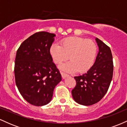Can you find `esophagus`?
Segmentation results:
<instances>
[{"label": "esophagus", "mask_w": 127, "mask_h": 127, "mask_svg": "<svg viewBox=\"0 0 127 127\" xmlns=\"http://www.w3.org/2000/svg\"><path fill=\"white\" fill-rule=\"evenodd\" d=\"M61 75H62L63 79H65V78H66L67 77L69 76V75H67V74L64 73H63V72H61Z\"/></svg>", "instance_id": "esophagus-1"}]
</instances>
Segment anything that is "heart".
Instances as JSON below:
<instances>
[{
	"mask_svg": "<svg viewBox=\"0 0 127 127\" xmlns=\"http://www.w3.org/2000/svg\"><path fill=\"white\" fill-rule=\"evenodd\" d=\"M60 45L52 43L49 53L53 61L61 64L68 59L70 62L60 65L62 70L73 73L78 70L83 73L88 72L94 64L97 52V45L91 40L79 37H69L61 40Z\"/></svg>",
	"mask_w": 127,
	"mask_h": 127,
	"instance_id": "b5f03b06",
	"label": "heart"
}]
</instances>
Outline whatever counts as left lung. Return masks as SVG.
<instances>
[{
    "instance_id": "1",
    "label": "left lung",
    "mask_w": 127,
    "mask_h": 127,
    "mask_svg": "<svg viewBox=\"0 0 127 127\" xmlns=\"http://www.w3.org/2000/svg\"><path fill=\"white\" fill-rule=\"evenodd\" d=\"M98 52L95 62L86 73L74 77L76 85L72 97L78 104L91 106L101 100L108 90L113 72V59L110 48L95 38Z\"/></svg>"
}]
</instances>
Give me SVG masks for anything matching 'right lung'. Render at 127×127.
I'll list each match as a JSON object with an SVG mask.
<instances>
[{
  "instance_id": "1",
  "label": "right lung",
  "mask_w": 127,
  "mask_h": 127,
  "mask_svg": "<svg viewBox=\"0 0 127 127\" xmlns=\"http://www.w3.org/2000/svg\"><path fill=\"white\" fill-rule=\"evenodd\" d=\"M55 36L45 32L34 33L21 43L16 54V85L23 98L32 105L49 103L55 86L62 81L49 53Z\"/></svg>"
}]
</instances>
